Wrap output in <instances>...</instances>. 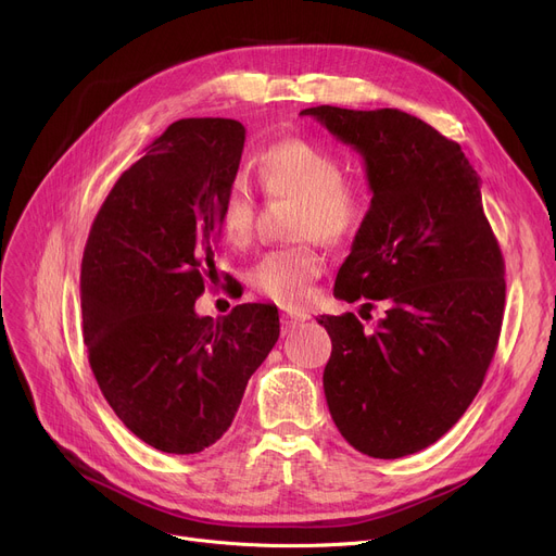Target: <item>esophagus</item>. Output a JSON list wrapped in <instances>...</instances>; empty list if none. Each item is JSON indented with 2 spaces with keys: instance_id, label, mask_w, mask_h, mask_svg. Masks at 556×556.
<instances>
[{
  "instance_id": "obj_1",
  "label": "esophagus",
  "mask_w": 556,
  "mask_h": 556,
  "mask_svg": "<svg viewBox=\"0 0 556 556\" xmlns=\"http://www.w3.org/2000/svg\"><path fill=\"white\" fill-rule=\"evenodd\" d=\"M308 315L306 313H293V311H283L281 313V336H288L290 331H295L302 323H306Z\"/></svg>"
}]
</instances>
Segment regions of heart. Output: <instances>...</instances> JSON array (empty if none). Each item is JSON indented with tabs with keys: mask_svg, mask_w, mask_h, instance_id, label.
I'll return each mask as SVG.
<instances>
[{
	"mask_svg": "<svg viewBox=\"0 0 556 556\" xmlns=\"http://www.w3.org/2000/svg\"><path fill=\"white\" fill-rule=\"evenodd\" d=\"M256 178L270 198H295V239H323L325 243L352 241L369 216V193L363 185L344 178V164L331 151L304 139H283L256 157ZM256 195L239 175L223 195L218 225L223 237L245 248L254 233ZM325 270V256L315 245L300 243L263 254L248 273L250 286L273 302L302 304L313 281Z\"/></svg>",
	"mask_w": 556,
	"mask_h": 556,
	"instance_id": "b5f03b06",
	"label": "heart"
}]
</instances>
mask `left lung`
<instances>
[{
	"label": "left lung",
	"mask_w": 556,
	"mask_h": 556,
	"mask_svg": "<svg viewBox=\"0 0 556 556\" xmlns=\"http://www.w3.org/2000/svg\"><path fill=\"white\" fill-rule=\"evenodd\" d=\"M302 114L354 146L374 193L333 295L388 304L374 329L354 313L317 319L333 344L329 413L356 451L413 455L459 421L501 338L505 261L480 178L457 141L407 112L317 105Z\"/></svg>",
	"instance_id": "left-lung-1"
}]
</instances>
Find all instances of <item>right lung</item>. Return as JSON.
<instances>
[{
    "mask_svg": "<svg viewBox=\"0 0 556 556\" xmlns=\"http://www.w3.org/2000/svg\"><path fill=\"white\" fill-rule=\"evenodd\" d=\"M245 143L233 119H180L108 193L80 263L87 358L124 426L173 455L216 444L279 338L270 304L193 308L216 275L220 202Z\"/></svg>",
    "mask_w": 556,
    "mask_h": 556,
    "instance_id": "obj_1",
    "label": "right lung"
}]
</instances>
